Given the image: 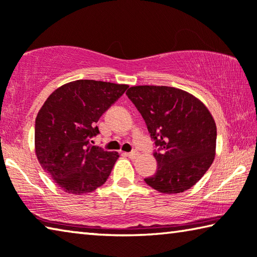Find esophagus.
I'll use <instances>...</instances> for the list:
<instances>
[{
    "instance_id": "esophagus-1",
    "label": "esophagus",
    "mask_w": 257,
    "mask_h": 257,
    "mask_svg": "<svg viewBox=\"0 0 257 257\" xmlns=\"http://www.w3.org/2000/svg\"><path fill=\"white\" fill-rule=\"evenodd\" d=\"M138 156H139V152L137 150H133V151L128 152V154H127V157L130 159H136Z\"/></svg>"
}]
</instances>
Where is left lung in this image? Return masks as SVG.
<instances>
[{
	"label": "left lung",
	"instance_id": "left-lung-1",
	"mask_svg": "<svg viewBox=\"0 0 257 257\" xmlns=\"http://www.w3.org/2000/svg\"><path fill=\"white\" fill-rule=\"evenodd\" d=\"M126 94L155 142L158 169L145 182L164 194L194 186L214 159L217 126L208 108L184 90L166 85H138Z\"/></svg>",
	"mask_w": 257,
	"mask_h": 257
}]
</instances>
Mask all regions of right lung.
<instances>
[{
	"instance_id": "add662e5",
	"label": "right lung",
	"mask_w": 257,
	"mask_h": 257,
	"mask_svg": "<svg viewBox=\"0 0 257 257\" xmlns=\"http://www.w3.org/2000/svg\"><path fill=\"white\" fill-rule=\"evenodd\" d=\"M127 88L102 81H73L56 89L40 108L35 124L36 155L63 191L83 194L107 181L119 156L89 141L99 134L101 115Z\"/></svg>"
}]
</instances>
